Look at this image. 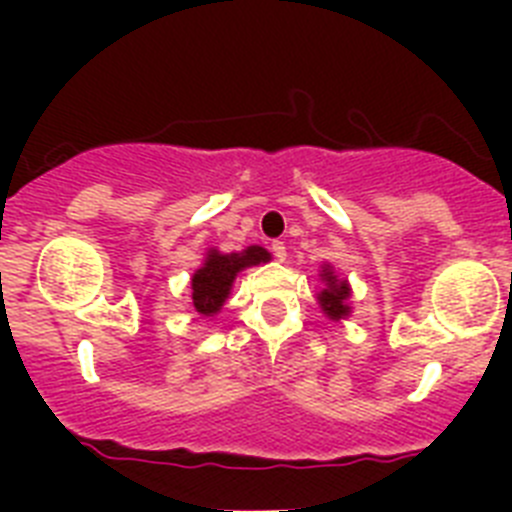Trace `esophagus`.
<instances>
[{
  "mask_svg": "<svg viewBox=\"0 0 512 512\" xmlns=\"http://www.w3.org/2000/svg\"><path fill=\"white\" fill-rule=\"evenodd\" d=\"M271 253L277 256V261H284V259H287V246H284L282 241H274V243H271Z\"/></svg>",
  "mask_w": 512,
  "mask_h": 512,
  "instance_id": "1",
  "label": "esophagus"
}]
</instances>
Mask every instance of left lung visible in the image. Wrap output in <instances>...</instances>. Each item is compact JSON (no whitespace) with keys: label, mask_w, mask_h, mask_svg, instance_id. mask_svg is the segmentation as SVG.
Returning <instances> with one entry per match:
<instances>
[{"label":"left lung","mask_w":512,"mask_h":512,"mask_svg":"<svg viewBox=\"0 0 512 512\" xmlns=\"http://www.w3.org/2000/svg\"><path fill=\"white\" fill-rule=\"evenodd\" d=\"M320 287L318 305L330 320H346L351 315V284L348 279L338 277L330 264L320 266Z\"/></svg>","instance_id":"obj_1"}]
</instances>
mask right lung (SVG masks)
<instances>
[{"label": "right lung", "instance_id": "right-lung-1", "mask_svg": "<svg viewBox=\"0 0 512 512\" xmlns=\"http://www.w3.org/2000/svg\"><path fill=\"white\" fill-rule=\"evenodd\" d=\"M266 261H271V253L261 246H248L238 253H223L217 248H207L205 261L192 274L194 310L200 312L202 318L217 315L230 297L235 277L243 269L266 264Z\"/></svg>", "mask_w": 512, "mask_h": 512}]
</instances>
